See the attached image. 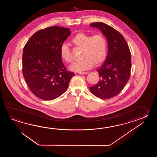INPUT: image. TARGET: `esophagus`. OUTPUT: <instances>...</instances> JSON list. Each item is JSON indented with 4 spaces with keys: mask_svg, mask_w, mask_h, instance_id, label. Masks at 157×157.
<instances>
[{
    "mask_svg": "<svg viewBox=\"0 0 157 157\" xmlns=\"http://www.w3.org/2000/svg\"><path fill=\"white\" fill-rule=\"evenodd\" d=\"M78 74L79 75H86L87 74V72H78Z\"/></svg>",
    "mask_w": 157,
    "mask_h": 157,
    "instance_id": "1",
    "label": "esophagus"
}]
</instances>
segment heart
Wrapping results in <instances>:
<instances>
[{"label":"heart","instance_id":"heart-1","mask_svg":"<svg viewBox=\"0 0 157 157\" xmlns=\"http://www.w3.org/2000/svg\"><path fill=\"white\" fill-rule=\"evenodd\" d=\"M75 47L82 48L81 59L74 62L70 66L71 70L81 72L89 70L94 64L99 65L105 60L108 52V43L105 37L102 34L93 36L80 33L71 40ZM60 57L67 63L73 60V55L70 48L66 44H62L59 49Z\"/></svg>","mask_w":157,"mask_h":157}]
</instances>
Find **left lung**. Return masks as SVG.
Returning <instances> with one entry per match:
<instances>
[{
	"label": "left lung",
	"mask_w": 157,
	"mask_h": 157,
	"mask_svg": "<svg viewBox=\"0 0 157 157\" xmlns=\"http://www.w3.org/2000/svg\"><path fill=\"white\" fill-rule=\"evenodd\" d=\"M90 25L101 31L108 44L107 58L97 71L100 80L96 85L90 87V91L101 99H110L120 93L130 78V50L122 34L113 27L103 22Z\"/></svg>",
	"instance_id": "8db88e82"
}]
</instances>
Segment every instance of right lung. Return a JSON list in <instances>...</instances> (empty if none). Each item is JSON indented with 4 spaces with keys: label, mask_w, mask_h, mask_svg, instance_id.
I'll use <instances>...</instances> for the list:
<instances>
[{
    "label": "right lung",
    "mask_w": 157,
    "mask_h": 157,
    "mask_svg": "<svg viewBox=\"0 0 157 157\" xmlns=\"http://www.w3.org/2000/svg\"><path fill=\"white\" fill-rule=\"evenodd\" d=\"M70 29L54 26L39 30L27 41L22 54V74L30 91L43 100L63 94L75 76L60 57V45L70 35Z\"/></svg>",
    "instance_id": "obj_1"
}]
</instances>
